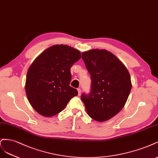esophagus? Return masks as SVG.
<instances>
[{"instance_id":"1","label":"esophagus","mask_w":158,"mask_h":158,"mask_svg":"<svg viewBox=\"0 0 158 158\" xmlns=\"http://www.w3.org/2000/svg\"><path fill=\"white\" fill-rule=\"evenodd\" d=\"M77 91H78V94L80 96L81 95V89H77Z\"/></svg>"}]
</instances>
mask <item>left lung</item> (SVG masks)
Segmentation results:
<instances>
[{
    "label": "left lung",
    "mask_w": 158,
    "mask_h": 158,
    "mask_svg": "<svg viewBox=\"0 0 158 158\" xmlns=\"http://www.w3.org/2000/svg\"><path fill=\"white\" fill-rule=\"evenodd\" d=\"M82 59L91 77L89 94L81 98L88 115L104 122L123 108L131 92V76L125 65L106 50L93 49L82 53Z\"/></svg>",
    "instance_id": "1"
}]
</instances>
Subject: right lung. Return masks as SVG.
Returning <instances> with one entry per match:
<instances>
[{"mask_svg":"<svg viewBox=\"0 0 158 158\" xmlns=\"http://www.w3.org/2000/svg\"><path fill=\"white\" fill-rule=\"evenodd\" d=\"M81 58L79 50L64 44L46 49L30 65L25 89L33 109L44 117L61 112L77 90L69 86L70 69Z\"/></svg>","mask_w":158,"mask_h":158,"instance_id":"right-lung-1","label":"right lung"}]
</instances>
